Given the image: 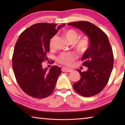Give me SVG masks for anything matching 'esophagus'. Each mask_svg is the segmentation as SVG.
Masks as SVG:
<instances>
[{
	"label": "esophagus",
	"mask_w": 125,
	"mask_h": 125,
	"mask_svg": "<svg viewBox=\"0 0 125 125\" xmlns=\"http://www.w3.org/2000/svg\"><path fill=\"white\" fill-rule=\"evenodd\" d=\"M62 71L63 72H73V70L72 69L68 68L66 67H63L62 68Z\"/></svg>",
	"instance_id": "34e87169"
}]
</instances>
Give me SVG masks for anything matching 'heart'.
<instances>
[{"label":"heart","instance_id":"1","mask_svg":"<svg viewBox=\"0 0 125 125\" xmlns=\"http://www.w3.org/2000/svg\"><path fill=\"white\" fill-rule=\"evenodd\" d=\"M64 36L69 42H74L77 39L78 34L77 31L74 30L69 29L64 32ZM54 39V37L52 38L51 40V46H52L53 45ZM89 45V42L88 39L86 38H83V39L79 40L76 43V47H77V49L82 52L85 51L88 49ZM76 58H77V56L73 52L63 53L58 57L57 60L59 62L63 64L70 65L75 60Z\"/></svg>","mask_w":125,"mask_h":125}]
</instances>
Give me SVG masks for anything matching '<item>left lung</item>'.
Listing matches in <instances>:
<instances>
[{
    "instance_id": "1",
    "label": "left lung",
    "mask_w": 125,
    "mask_h": 125,
    "mask_svg": "<svg viewBox=\"0 0 125 125\" xmlns=\"http://www.w3.org/2000/svg\"><path fill=\"white\" fill-rule=\"evenodd\" d=\"M83 31L89 39V46L83 54V65L88 70L82 72L79 81L73 84L75 92L90 97L99 94L109 81L114 65L113 50L107 35L96 25L88 21L69 23Z\"/></svg>"
}]
</instances>
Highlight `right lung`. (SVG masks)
<instances>
[{"label": "right lung", "instance_id": "right-lung-1", "mask_svg": "<svg viewBox=\"0 0 125 125\" xmlns=\"http://www.w3.org/2000/svg\"><path fill=\"white\" fill-rule=\"evenodd\" d=\"M65 25L34 24L23 31L16 41L12 59L14 74L21 89L33 98H47L53 92L61 68L54 65L47 71L42 63L48 60L50 40Z\"/></svg>", "mask_w": 125, "mask_h": 125}]
</instances>
